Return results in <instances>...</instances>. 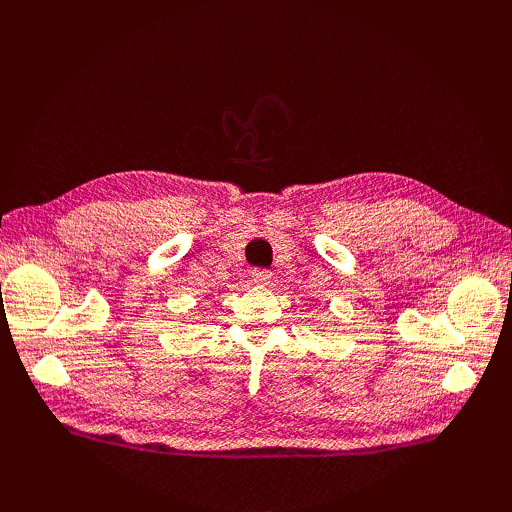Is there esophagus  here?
Instances as JSON below:
<instances>
[{"instance_id": "obj_1", "label": "esophagus", "mask_w": 512, "mask_h": 512, "mask_svg": "<svg viewBox=\"0 0 512 512\" xmlns=\"http://www.w3.org/2000/svg\"><path fill=\"white\" fill-rule=\"evenodd\" d=\"M252 282L256 286H267L271 282V271L269 269H254L252 271Z\"/></svg>"}]
</instances>
